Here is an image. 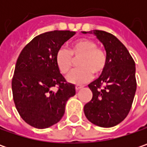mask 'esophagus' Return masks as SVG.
I'll return each mask as SVG.
<instances>
[{"mask_svg":"<svg viewBox=\"0 0 147 147\" xmlns=\"http://www.w3.org/2000/svg\"><path fill=\"white\" fill-rule=\"evenodd\" d=\"M82 88H83V86H82V85H76V86H75L76 91H78V90H80V89Z\"/></svg>","mask_w":147,"mask_h":147,"instance_id":"obj_1","label":"esophagus"}]
</instances>
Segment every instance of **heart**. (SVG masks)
Returning <instances> with one entry per match:
<instances>
[{"instance_id": "1", "label": "heart", "mask_w": 147, "mask_h": 147, "mask_svg": "<svg viewBox=\"0 0 147 147\" xmlns=\"http://www.w3.org/2000/svg\"><path fill=\"white\" fill-rule=\"evenodd\" d=\"M74 59H78V68L67 76L68 82L73 84H82L88 82L92 74L100 75L105 69L107 57L104 50L96 47L93 40L81 38L71 43L70 48H59L55 54V64L59 72L68 74L71 69Z\"/></svg>"}]
</instances>
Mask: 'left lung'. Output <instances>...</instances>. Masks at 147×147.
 Returning a JSON list of instances; mask_svg holds the SVG:
<instances>
[{
  "instance_id": "obj_1",
  "label": "left lung",
  "mask_w": 147,
  "mask_h": 147,
  "mask_svg": "<svg viewBox=\"0 0 147 147\" xmlns=\"http://www.w3.org/2000/svg\"><path fill=\"white\" fill-rule=\"evenodd\" d=\"M93 33L104 45L107 62L100 76L88 85L92 98L84 105V114L93 124L114 127L127 117L132 107L137 89L135 62L115 36L101 30Z\"/></svg>"
}]
</instances>
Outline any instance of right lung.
<instances>
[{"label":"right lung","mask_w":147,"mask_h":147,"mask_svg":"<svg viewBox=\"0 0 147 147\" xmlns=\"http://www.w3.org/2000/svg\"><path fill=\"white\" fill-rule=\"evenodd\" d=\"M75 32H47L27 44L17 59L12 78L15 107L24 121L36 128H47L61 119L66 102L75 95L55 64V54ZM56 86L57 90L53 91Z\"/></svg>","instance_id":"1"}]
</instances>
